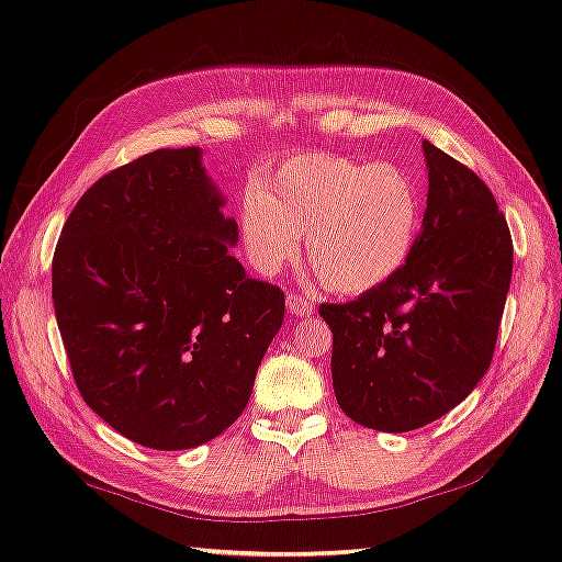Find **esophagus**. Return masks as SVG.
<instances>
[{"label": "esophagus", "mask_w": 562, "mask_h": 562, "mask_svg": "<svg viewBox=\"0 0 562 562\" xmlns=\"http://www.w3.org/2000/svg\"><path fill=\"white\" fill-rule=\"evenodd\" d=\"M288 312L292 317H310L312 315V302L307 297H302V294H288Z\"/></svg>", "instance_id": "34e87169"}]
</instances>
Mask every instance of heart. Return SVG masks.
<instances>
[{
	"label": "heart",
	"mask_w": 562,
	"mask_h": 562,
	"mask_svg": "<svg viewBox=\"0 0 562 562\" xmlns=\"http://www.w3.org/2000/svg\"><path fill=\"white\" fill-rule=\"evenodd\" d=\"M422 231V193L402 166L341 154H297L255 180L240 203L247 260L274 274L300 252L319 282L361 294L402 272Z\"/></svg>",
	"instance_id": "obj_1"
}]
</instances>
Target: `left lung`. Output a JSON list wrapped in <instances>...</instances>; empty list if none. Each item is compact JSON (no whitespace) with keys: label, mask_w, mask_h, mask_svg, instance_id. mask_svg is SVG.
Here are the masks:
<instances>
[{"label":"left lung","mask_w":562,"mask_h":562,"mask_svg":"<svg viewBox=\"0 0 562 562\" xmlns=\"http://www.w3.org/2000/svg\"><path fill=\"white\" fill-rule=\"evenodd\" d=\"M429 195L412 258L392 280L322 304L337 404L367 429L414 431L488 372L513 274L508 223L488 186L424 140Z\"/></svg>","instance_id":"1"}]
</instances>
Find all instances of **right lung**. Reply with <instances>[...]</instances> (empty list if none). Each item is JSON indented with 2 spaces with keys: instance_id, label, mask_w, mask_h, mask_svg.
Returning a JSON list of instances; mask_svg holds the SVG:
<instances>
[{
  "instance_id": "obj_1",
  "label": "right lung",
  "mask_w": 562,
  "mask_h": 562,
  "mask_svg": "<svg viewBox=\"0 0 562 562\" xmlns=\"http://www.w3.org/2000/svg\"><path fill=\"white\" fill-rule=\"evenodd\" d=\"M223 205L201 148H160L99 178L56 245L52 297L76 386L148 449L221 436L282 327L284 292L233 258Z\"/></svg>"
}]
</instances>
